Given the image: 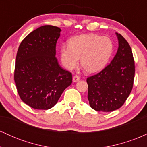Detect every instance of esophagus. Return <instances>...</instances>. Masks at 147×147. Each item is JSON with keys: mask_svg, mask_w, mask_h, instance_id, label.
<instances>
[{"mask_svg": "<svg viewBox=\"0 0 147 147\" xmlns=\"http://www.w3.org/2000/svg\"><path fill=\"white\" fill-rule=\"evenodd\" d=\"M79 79H80V77L77 75L73 76V77H72V81H73L74 82H77Z\"/></svg>", "mask_w": 147, "mask_h": 147, "instance_id": "34e87169", "label": "esophagus"}]
</instances>
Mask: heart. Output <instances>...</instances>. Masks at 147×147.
Masks as SVG:
<instances>
[{
  "label": "heart",
  "mask_w": 147,
  "mask_h": 147,
  "mask_svg": "<svg viewBox=\"0 0 147 147\" xmlns=\"http://www.w3.org/2000/svg\"><path fill=\"white\" fill-rule=\"evenodd\" d=\"M113 51V42L109 37L94 34H84L73 36L68 45L61 48V60L63 66L72 70L81 65L88 73L94 74L107 65Z\"/></svg>",
  "instance_id": "obj_1"
}]
</instances>
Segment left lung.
Listing matches in <instances>:
<instances>
[{"label":"left lung","instance_id":"1","mask_svg":"<svg viewBox=\"0 0 147 147\" xmlns=\"http://www.w3.org/2000/svg\"><path fill=\"white\" fill-rule=\"evenodd\" d=\"M117 53L110 64L97 75L88 77V99L97 111L111 112L119 109L133 88L135 62L131 47L120 34Z\"/></svg>","mask_w":147,"mask_h":147}]
</instances>
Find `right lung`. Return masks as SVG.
Instances as JSON below:
<instances>
[{
  "label": "right lung",
  "mask_w": 147,
  "mask_h": 147,
  "mask_svg": "<svg viewBox=\"0 0 147 147\" xmlns=\"http://www.w3.org/2000/svg\"><path fill=\"white\" fill-rule=\"evenodd\" d=\"M59 28L43 25L22 41L15 62L14 81L21 100L34 109L48 110L72 82L70 72L58 63L56 44Z\"/></svg>",
  "instance_id": "right-lung-1"
}]
</instances>
